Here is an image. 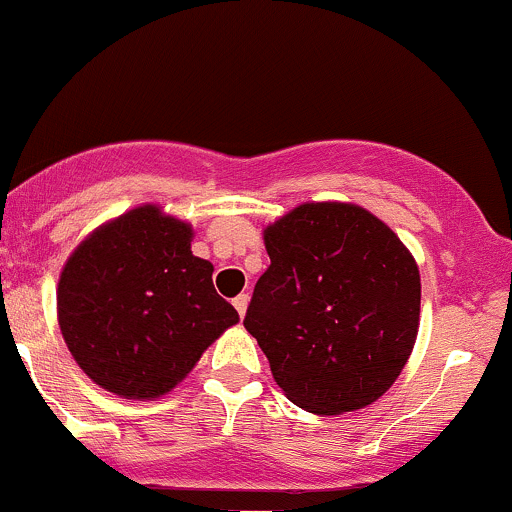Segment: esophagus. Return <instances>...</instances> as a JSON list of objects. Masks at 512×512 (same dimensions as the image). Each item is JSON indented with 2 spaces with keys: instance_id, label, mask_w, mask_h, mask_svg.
<instances>
[{
  "instance_id": "esophagus-1",
  "label": "esophagus",
  "mask_w": 512,
  "mask_h": 512,
  "mask_svg": "<svg viewBox=\"0 0 512 512\" xmlns=\"http://www.w3.org/2000/svg\"><path fill=\"white\" fill-rule=\"evenodd\" d=\"M248 303H250L248 293H240L238 298H233V305H236L240 317H245V313H248Z\"/></svg>"
}]
</instances>
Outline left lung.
<instances>
[{
	"label": "left lung",
	"instance_id": "left-lung-1",
	"mask_svg": "<svg viewBox=\"0 0 512 512\" xmlns=\"http://www.w3.org/2000/svg\"><path fill=\"white\" fill-rule=\"evenodd\" d=\"M272 264L243 325L276 385L310 414L373 404L407 366L421 315L419 264L351 202H305L264 228Z\"/></svg>",
	"mask_w": 512,
	"mask_h": 512
}]
</instances>
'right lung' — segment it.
I'll return each mask as SVG.
<instances>
[{
	"instance_id": "add662e5",
	"label": "right lung",
	"mask_w": 512,
	"mask_h": 512,
	"mask_svg": "<svg viewBox=\"0 0 512 512\" xmlns=\"http://www.w3.org/2000/svg\"><path fill=\"white\" fill-rule=\"evenodd\" d=\"M195 231L158 204L101 223L76 245L57 284L64 344L88 378L125 399H158L240 320L216 293Z\"/></svg>"
}]
</instances>
